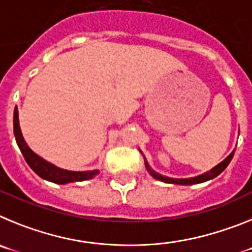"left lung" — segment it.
Masks as SVG:
<instances>
[{
	"mask_svg": "<svg viewBox=\"0 0 252 252\" xmlns=\"http://www.w3.org/2000/svg\"><path fill=\"white\" fill-rule=\"evenodd\" d=\"M233 154H235V150H233L232 153H231L230 155H228V157L223 160V161L220 162L217 166H215V168H213L211 171H208V173H204V174H202V175H198V177H195V178H190V179H171V178L162 177V175L158 174V173H155L154 170H151L150 166L148 165V162L146 161H145V165H146V169H148L149 173H150V174L153 175L155 179L161 180V182H165V183L182 184V186H192V184L203 183V182H207V180H209V179H213V178L217 177L218 174H221L222 171L227 168V165L230 164L231 160H232Z\"/></svg>",
	"mask_w": 252,
	"mask_h": 252,
	"instance_id": "1",
	"label": "left lung"
}]
</instances>
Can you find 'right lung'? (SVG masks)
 Segmentation results:
<instances>
[{"instance_id":"add662e5","label":"right lung","mask_w":252,"mask_h":252,"mask_svg":"<svg viewBox=\"0 0 252 252\" xmlns=\"http://www.w3.org/2000/svg\"><path fill=\"white\" fill-rule=\"evenodd\" d=\"M13 133H15V139H16L17 145H19L20 150H21L22 155L25 158L26 162L29 164L32 170L36 173L39 177L43 179L53 182V183L58 184H65V183H73V182H82V180H87L93 178L94 175L98 174V170L93 171H68L59 169L57 166L51 165L50 162L45 161L41 158H39L36 154L32 153L30 148L26 145V142L24 141L21 135V130L19 126V113H17V108H15L13 112Z\"/></svg>"}]
</instances>
